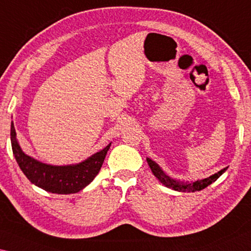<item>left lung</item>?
Returning a JSON list of instances; mask_svg holds the SVG:
<instances>
[{
	"label": "left lung",
	"instance_id": "1",
	"mask_svg": "<svg viewBox=\"0 0 251 251\" xmlns=\"http://www.w3.org/2000/svg\"><path fill=\"white\" fill-rule=\"evenodd\" d=\"M147 163H149L151 170H152V172L155 176L158 178V181H160L162 184H164L165 186H168V188L172 189V190H176L178 191V192H196V191H201L202 189L206 188V186L211 184L212 182L217 181V178H219V176H221L222 174L226 172V170L228 168H225L222 169L221 171H219L218 173L213 174V176L203 178V180H198V181H194V182H182V181H176L174 180V178L170 177L169 176H166V174L163 172V170L158 166L156 163L154 161L151 160V158L147 157L146 158Z\"/></svg>",
	"mask_w": 251,
	"mask_h": 251
}]
</instances>
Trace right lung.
<instances>
[{
	"instance_id": "right-lung-1",
	"label": "right lung",
	"mask_w": 251,
	"mask_h": 251,
	"mask_svg": "<svg viewBox=\"0 0 251 251\" xmlns=\"http://www.w3.org/2000/svg\"><path fill=\"white\" fill-rule=\"evenodd\" d=\"M11 144L20 169L31 183L51 193L71 194L86 188L100 170L110 144L87 160L73 165H50L26 155L19 145L17 133L11 123Z\"/></svg>"
}]
</instances>
